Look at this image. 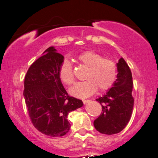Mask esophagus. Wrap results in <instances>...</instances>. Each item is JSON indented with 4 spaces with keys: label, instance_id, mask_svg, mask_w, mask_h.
I'll list each match as a JSON object with an SVG mask.
<instances>
[{
    "label": "esophagus",
    "instance_id": "obj_1",
    "mask_svg": "<svg viewBox=\"0 0 158 158\" xmlns=\"http://www.w3.org/2000/svg\"><path fill=\"white\" fill-rule=\"evenodd\" d=\"M82 102H83V103L85 104L86 103H88V102H89L90 100H88V99H83V100H82Z\"/></svg>",
    "mask_w": 158,
    "mask_h": 158
}]
</instances>
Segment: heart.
Wrapping results in <instances>:
<instances>
[{
  "instance_id": "1",
  "label": "heart",
  "mask_w": 158,
  "mask_h": 158,
  "mask_svg": "<svg viewBox=\"0 0 158 158\" xmlns=\"http://www.w3.org/2000/svg\"><path fill=\"white\" fill-rule=\"evenodd\" d=\"M75 59L80 64L87 67L84 74L85 81L78 82L70 89L72 96L78 98L89 97L96 92L105 91L112 86L116 81L117 68L112 60L105 59L102 54L94 51H85L79 53ZM58 75L61 81L66 85L74 82V75L72 64L64 59L59 65Z\"/></svg>"
}]
</instances>
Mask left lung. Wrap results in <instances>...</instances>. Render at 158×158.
<instances>
[{"label":"left lung","mask_w":158,"mask_h":158,"mask_svg":"<svg viewBox=\"0 0 158 158\" xmlns=\"http://www.w3.org/2000/svg\"><path fill=\"white\" fill-rule=\"evenodd\" d=\"M117 66L118 74L113 87L96 99L101 104L102 111L94 121V126L102 134L114 135L121 132L130 121L134 106L130 69L123 58L119 59Z\"/></svg>","instance_id":"obj_1"}]
</instances>
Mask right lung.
Instances as JSON below:
<instances>
[{
  "label": "right lung",
  "mask_w": 158,
  "mask_h": 158,
  "mask_svg": "<svg viewBox=\"0 0 158 158\" xmlns=\"http://www.w3.org/2000/svg\"><path fill=\"white\" fill-rule=\"evenodd\" d=\"M64 59L51 46L31 65L24 79L23 96L31 123L53 137L69 131V113L83 106L81 100L68 94L58 75Z\"/></svg>",
  "instance_id": "right-lung-1"
}]
</instances>
